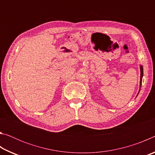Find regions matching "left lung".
Here are the masks:
<instances>
[{"mask_svg":"<svg viewBox=\"0 0 155 155\" xmlns=\"http://www.w3.org/2000/svg\"><path fill=\"white\" fill-rule=\"evenodd\" d=\"M140 72H141V76H140V87H141V81H142V77H143V67L140 65ZM140 91H139V92H140Z\"/></svg>","mask_w":155,"mask_h":155,"instance_id":"8db88e82","label":"left lung"}]
</instances>
